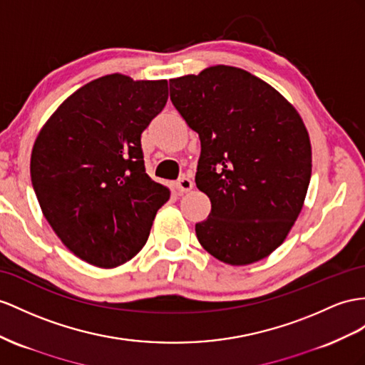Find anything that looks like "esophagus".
I'll return each instance as SVG.
<instances>
[{"mask_svg": "<svg viewBox=\"0 0 365 365\" xmlns=\"http://www.w3.org/2000/svg\"><path fill=\"white\" fill-rule=\"evenodd\" d=\"M192 186H194L192 180L190 179V177H185V175H183V177H180V179L177 180V183H175V188H177V191H179L180 194L191 191V190H192Z\"/></svg>", "mask_w": 365, "mask_h": 365, "instance_id": "1", "label": "esophagus"}]
</instances>
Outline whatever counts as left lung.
I'll return each instance as SVG.
<instances>
[{
	"instance_id": "obj_1",
	"label": "left lung",
	"mask_w": 365,
	"mask_h": 365,
	"mask_svg": "<svg viewBox=\"0 0 365 365\" xmlns=\"http://www.w3.org/2000/svg\"><path fill=\"white\" fill-rule=\"evenodd\" d=\"M171 101L199 134L195 185L211 200L195 223L200 245L230 265H248L282 244L302 210L312 145L301 115L244 69L211 66L170 80Z\"/></svg>"
}]
</instances>
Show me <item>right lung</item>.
Wrapping results in <instances>:
<instances>
[{"label": "right lung", "mask_w": 365, "mask_h": 365, "mask_svg": "<svg viewBox=\"0 0 365 365\" xmlns=\"http://www.w3.org/2000/svg\"><path fill=\"white\" fill-rule=\"evenodd\" d=\"M166 100V80L110 73L64 100L35 140L31 177L41 211L91 265L114 268L133 259L170 199V190L146 174L140 142Z\"/></svg>", "instance_id": "1"}]
</instances>
